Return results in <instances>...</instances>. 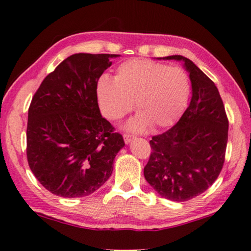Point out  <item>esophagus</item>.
I'll return each instance as SVG.
<instances>
[{
    "instance_id": "obj_1",
    "label": "esophagus",
    "mask_w": 251,
    "mask_h": 251,
    "mask_svg": "<svg viewBox=\"0 0 251 251\" xmlns=\"http://www.w3.org/2000/svg\"><path fill=\"white\" fill-rule=\"evenodd\" d=\"M133 139H134L133 136H130V135H128V134H124V141H125L126 145L130 144L131 140H133Z\"/></svg>"
}]
</instances>
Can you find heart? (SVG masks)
<instances>
[{"label":"heart","mask_w":251,"mask_h":251,"mask_svg":"<svg viewBox=\"0 0 251 251\" xmlns=\"http://www.w3.org/2000/svg\"><path fill=\"white\" fill-rule=\"evenodd\" d=\"M100 108L108 120H118L134 106L138 112L124 125L130 131L170 126L188 104L191 84L180 67H168L147 59H130L121 63L115 79L100 76L97 86Z\"/></svg>","instance_id":"heart-1"}]
</instances>
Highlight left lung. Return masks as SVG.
I'll use <instances>...</instances> for the list:
<instances>
[{
    "instance_id": "left-lung-1",
    "label": "left lung",
    "mask_w": 251,
    "mask_h": 251,
    "mask_svg": "<svg viewBox=\"0 0 251 251\" xmlns=\"http://www.w3.org/2000/svg\"><path fill=\"white\" fill-rule=\"evenodd\" d=\"M158 59L182 62L192 97L176 124L150 140L152 152L144 176L161 198L184 202L205 192L220 176L228 120L216 85L190 59L179 54Z\"/></svg>"
}]
</instances>
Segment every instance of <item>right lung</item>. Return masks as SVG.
<instances>
[{
    "label": "right lung",
    "instance_id": "right-lung-1",
    "mask_svg": "<svg viewBox=\"0 0 251 251\" xmlns=\"http://www.w3.org/2000/svg\"><path fill=\"white\" fill-rule=\"evenodd\" d=\"M120 54L75 53L40 84L27 123V160L40 184L82 198L105 183L125 143L101 115L97 82Z\"/></svg>",
    "mask_w": 251,
    "mask_h": 251
}]
</instances>
